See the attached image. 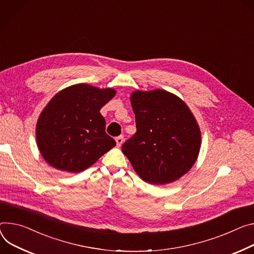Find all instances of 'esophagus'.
Returning a JSON list of instances; mask_svg holds the SVG:
<instances>
[{"label": "esophagus", "instance_id": "obj_1", "mask_svg": "<svg viewBox=\"0 0 254 254\" xmlns=\"http://www.w3.org/2000/svg\"><path fill=\"white\" fill-rule=\"evenodd\" d=\"M115 141H117L118 147H121L123 145V143H124V135L117 136V137H115Z\"/></svg>", "mask_w": 254, "mask_h": 254}]
</instances>
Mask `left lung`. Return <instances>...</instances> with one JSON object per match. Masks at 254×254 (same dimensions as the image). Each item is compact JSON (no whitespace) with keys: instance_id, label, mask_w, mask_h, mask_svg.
<instances>
[{"instance_id":"left-lung-1","label":"left lung","mask_w":254,"mask_h":254,"mask_svg":"<svg viewBox=\"0 0 254 254\" xmlns=\"http://www.w3.org/2000/svg\"><path fill=\"white\" fill-rule=\"evenodd\" d=\"M136 132L122 148L134 171L146 182L166 184L195 163L200 130L180 98L165 90L135 91L130 95Z\"/></svg>"}]
</instances>
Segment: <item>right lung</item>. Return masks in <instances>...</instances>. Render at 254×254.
<instances>
[{
    "label": "right lung",
    "mask_w": 254,
    "mask_h": 254,
    "mask_svg": "<svg viewBox=\"0 0 254 254\" xmlns=\"http://www.w3.org/2000/svg\"><path fill=\"white\" fill-rule=\"evenodd\" d=\"M115 93L110 88L77 84L54 96L36 125L38 149L51 166L81 172L117 145L105 132L99 112Z\"/></svg>",
    "instance_id": "right-lung-1"
}]
</instances>
